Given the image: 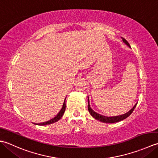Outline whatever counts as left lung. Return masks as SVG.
Segmentation results:
<instances>
[{
	"instance_id": "8db88e82",
	"label": "left lung",
	"mask_w": 158,
	"mask_h": 158,
	"mask_svg": "<svg viewBox=\"0 0 158 158\" xmlns=\"http://www.w3.org/2000/svg\"><path fill=\"white\" fill-rule=\"evenodd\" d=\"M123 39V42L125 44H126L127 46L129 47H130V44H129L126 40H125L124 38H122ZM137 105V104H135V106H134V107L131 109V110L126 112V113L124 114H121V115H118V116H116V117H105V116H103V115H101L99 114L98 113H97V112H95L94 110H93L91 106H90V104H89V97H88V110H89V113L91 114V115L92 116V117L93 118H95V119L97 120H99L100 121L102 122H103V123H116V122H118V121H121L122 120L125 119V118H126L127 117H128L129 116H130L131 113H132V112L134 111L135 107H136Z\"/></svg>"
}]
</instances>
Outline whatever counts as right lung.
Instances as JSON below:
<instances>
[{
  "mask_svg": "<svg viewBox=\"0 0 158 158\" xmlns=\"http://www.w3.org/2000/svg\"><path fill=\"white\" fill-rule=\"evenodd\" d=\"M65 107H66V105H65V101H64L63 107H62V108H61V110H60V112H59V113L56 114V117H54L53 118H52V119H50V121H48L46 122H44V123H38V124H36V125H49V124H52L53 123H55V122H56V121H59V119H60L61 117H63L64 112H65Z\"/></svg>",
  "mask_w": 158,
  "mask_h": 158,
  "instance_id": "add662e5",
  "label": "right lung"
}]
</instances>
